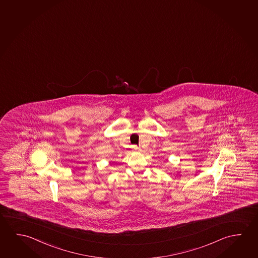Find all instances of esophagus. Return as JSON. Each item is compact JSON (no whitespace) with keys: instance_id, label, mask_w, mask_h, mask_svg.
<instances>
[{"instance_id":"esophagus-1","label":"esophagus","mask_w":258,"mask_h":258,"mask_svg":"<svg viewBox=\"0 0 258 258\" xmlns=\"http://www.w3.org/2000/svg\"><path fill=\"white\" fill-rule=\"evenodd\" d=\"M135 149H136V150H140V148H138V147H135Z\"/></svg>"}]
</instances>
